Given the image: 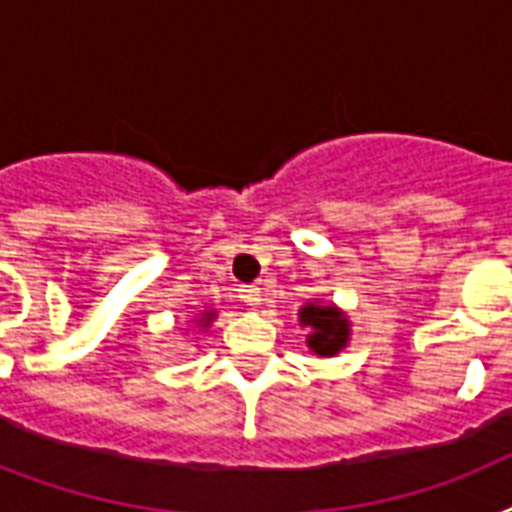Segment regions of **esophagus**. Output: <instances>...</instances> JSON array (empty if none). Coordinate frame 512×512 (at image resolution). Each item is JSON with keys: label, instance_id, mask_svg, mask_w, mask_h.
Instances as JSON below:
<instances>
[{"label": "esophagus", "instance_id": "obj_1", "mask_svg": "<svg viewBox=\"0 0 512 512\" xmlns=\"http://www.w3.org/2000/svg\"><path fill=\"white\" fill-rule=\"evenodd\" d=\"M239 292H241V300H244L247 305H252V308H257V305H260V300H263V295H260V287H255V284H252V287H241Z\"/></svg>", "mask_w": 512, "mask_h": 512}]
</instances>
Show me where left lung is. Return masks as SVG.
Listing matches in <instances>:
<instances>
[{
	"mask_svg": "<svg viewBox=\"0 0 512 512\" xmlns=\"http://www.w3.org/2000/svg\"><path fill=\"white\" fill-rule=\"evenodd\" d=\"M297 324L308 329L305 345L319 358H332L348 348L350 319L348 313L337 308L335 303H321L319 297L308 300L297 311Z\"/></svg>",
	"mask_w": 512,
	"mask_h": 512,
	"instance_id": "1",
	"label": "left lung"
}]
</instances>
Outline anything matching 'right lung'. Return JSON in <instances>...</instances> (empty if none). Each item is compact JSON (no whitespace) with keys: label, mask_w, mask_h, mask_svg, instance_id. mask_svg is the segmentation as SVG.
Returning a JSON list of instances; mask_svg holds the SVG:
<instances>
[{"label":"right lung","mask_w":512,"mask_h":512,"mask_svg":"<svg viewBox=\"0 0 512 512\" xmlns=\"http://www.w3.org/2000/svg\"><path fill=\"white\" fill-rule=\"evenodd\" d=\"M217 319V311L215 308H207V311H199L196 316H193L191 327L199 329V332H207L209 327H212V321Z\"/></svg>","instance_id":"right-lung-1"}]
</instances>
